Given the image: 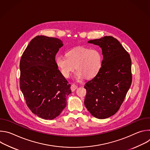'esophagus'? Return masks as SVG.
Masks as SVG:
<instances>
[{
	"label": "esophagus",
	"mask_w": 150,
	"mask_h": 150,
	"mask_svg": "<svg viewBox=\"0 0 150 150\" xmlns=\"http://www.w3.org/2000/svg\"><path fill=\"white\" fill-rule=\"evenodd\" d=\"M78 88V87L76 86V85H74V84H72L71 86V90L72 91H74L76 88Z\"/></svg>",
	"instance_id": "esophagus-1"
}]
</instances>
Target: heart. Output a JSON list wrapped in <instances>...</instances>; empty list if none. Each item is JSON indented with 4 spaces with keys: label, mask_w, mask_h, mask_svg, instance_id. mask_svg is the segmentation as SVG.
Wrapping results in <instances>:
<instances>
[{
    "label": "heart",
    "mask_w": 150,
    "mask_h": 150,
    "mask_svg": "<svg viewBox=\"0 0 150 150\" xmlns=\"http://www.w3.org/2000/svg\"><path fill=\"white\" fill-rule=\"evenodd\" d=\"M56 62L62 75L69 77L75 69L77 70L76 78L80 79L85 76L91 78L100 71L103 63L101 50L97 47L83 46L75 47L67 53V57L59 56Z\"/></svg>",
    "instance_id": "heart-1"
}]
</instances>
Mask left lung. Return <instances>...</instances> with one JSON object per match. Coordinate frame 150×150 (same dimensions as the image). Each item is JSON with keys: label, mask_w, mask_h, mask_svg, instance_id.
Listing matches in <instances>:
<instances>
[{"label": "left lung", "mask_w": 150, "mask_h": 150, "mask_svg": "<svg viewBox=\"0 0 150 150\" xmlns=\"http://www.w3.org/2000/svg\"><path fill=\"white\" fill-rule=\"evenodd\" d=\"M88 42L101 48L103 59L99 72L85 83L84 104L93 116L105 119L119 110L131 87V59L113 37L105 36Z\"/></svg>", "instance_id": "obj_1"}]
</instances>
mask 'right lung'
<instances>
[{
  "label": "right lung",
  "mask_w": 150,
  "mask_h": 150,
  "mask_svg": "<svg viewBox=\"0 0 150 150\" xmlns=\"http://www.w3.org/2000/svg\"><path fill=\"white\" fill-rule=\"evenodd\" d=\"M62 41L54 37L37 35L21 56L19 85L26 104L37 116L52 120L67 105L71 85L55 60Z\"/></svg>",
  "instance_id": "add662e5"
}]
</instances>
